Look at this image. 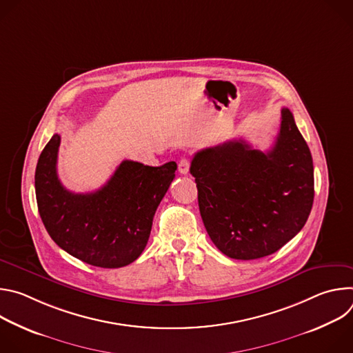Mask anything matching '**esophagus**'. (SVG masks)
<instances>
[{"mask_svg": "<svg viewBox=\"0 0 353 353\" xmlns=\"http://www.w3.org/2000/svg\"><path fill=\"white\" fill-rule=\"evenodd\" d=\"M190 170V159L187 158H183L180 162H179V172L181 174H187Z\"/></svg>", "mask_w": 353, "mask_h": 353, "instance_id": "34e87169", "label": "esophagus"}]
</instances>
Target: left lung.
Returning <instances> with one entry per match:
<instances>
[{
    "label": "left lung",
    "mask_w": 353,
    "mask_h": 353,
    "mask_svg": "<svg viewBox=\"0 0 353 353\" xmlns=\"http://www.w3.org/2000/svg\"><path fill=\"white\" fill-rule=\"evenodd\" d=\"M190 173L211 240L234 260L275 253L305 226L313 207L312 154L288 108L268 152L230 139L196 152Z\"/></svg>",
    "instance_id": "1"
}]
</instances>
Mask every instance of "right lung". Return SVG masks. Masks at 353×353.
<instances>
[{
    "label": "right lung",
    "instance_id": "add662e5",
    "mask_svg": "<svg viewBox=\"0 0 353 353\" xmlns=\"http://www.w3.org/2000/svg\"><path fill=\"white\" fill-rule=\"evenodd\" d=\"M61 137L54 134L37 161L34 188L40 218L59 247L100 268H120L143 251L154 215L174 179L176 162L145 166L123 161L94 192L68 191L57 176Z\"/></svg>",
    "mask_w": 353,
    "mask_h": 353
}]
</instances>
